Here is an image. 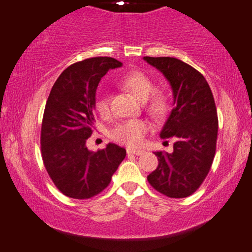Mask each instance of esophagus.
Instances as JSON below:
<instances>
[{
	"instance_id": "1",
	"label": "esophagus",
	"mask_w": 252,
	"mask_h": 252,
	"mask_svg": "<svg viewBox=\"0 0 252 252\" xmlns=\"http://www.w3.org/2000/svg\"><path fill=\"white\" fill-rule=\"evenodd\" d=\"M126 153L127 155H137V156H140L142 154L145 153V150L142 149H131V148H127L126 149Z\"/></svg>"
}]
</instances>
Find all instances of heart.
<instances>
[{
  "label": "heart",
  "mask_w": 252,
  "mask_h": 252,
  "mask_svg": "<svg viewBox=\"0 0 252 252\" xmlns=\"http://www.w3.org/2000/svg\"><path fill=\"white\" fill-rule=\"evenodd\" d=\"M120 85L129 90L140 100H146V110L155 118H162L168 110V97L164 92H153L155 86L147 74L141 71H131L120 79ZM96 108L102 115L110 113V104L106 93L100 92L96 97ZM149 129L148 123L140 119L125 120L116 125L111 131L113 140L131 147L139 146Z\"/></svg>",
  "instance_id": "obj_1"
}]
</instances>
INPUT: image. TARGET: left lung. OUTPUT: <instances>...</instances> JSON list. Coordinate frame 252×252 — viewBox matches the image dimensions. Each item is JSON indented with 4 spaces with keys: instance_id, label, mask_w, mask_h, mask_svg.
I'll return each instance as SVG.
<instances>
[{
    "instance_id": "left-lung-1",
    "label": "left lung",
    "mask_w": 252,
    "mask_h": 252,
    "mask_svg": "<svg viewBox=\"0 0 252 252\" xmlns=\"http://www.w3.org/2000/svg\"><path fill=\"white\" fill-rule=\"evenodd\" d=\"M144 60L170 82L174 107L160 138H173L171 154L156 152L158 166L147 180L154 189L170 198L192 194L207 176L216 152L219 119L215 100L205 77L175 58Z\"/></svg>"
}]
</instances>
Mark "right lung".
Instances as JSON below:
<instances>
[{
	"instance_id": "obj_1",
	"label": "right lung",
	"mask_w": 252,
	"mask_h": 252,
	"mask_svg": "<svg viewBox=\"0 0 252 252\" xmlns=\"http://www.w3.org/2000/svg\"><path fill=\"white\" fill-rule=\"evenodd\" d=\"M122 66L100 56L77 62L60 74L45 106L40 145L48 175L66 197L92 198L110 185L125 159V148L108 144L98 152L86 146L95 125L96 90L108 70Z\"/></svg>"
}]
</instances>
